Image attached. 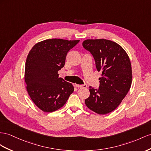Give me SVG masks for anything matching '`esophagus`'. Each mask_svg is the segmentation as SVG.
<instances>
[{
	"instance_id": "esophagus-1",
	"label": "esophagus",
	"mask_w": 151,
	"mask_h": 151,
	"mask_svg": "<svg viewBox=\"0 0 151 151\" xmlns=\"http://www.w3.org/2000/svg\"><path fill=\"white\" fill-rule=\"evenodd\" d=\"M75 87H77V88H82V87L86 88V87H87V85H86V84H84V85H78V84H75Z\"/></svg>"
}]
</instances>
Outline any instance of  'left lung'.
<instances>
[{
  "label": "left lung",
  "mask_w": 151,
  "mask_h": 151,
  "mask_svg": "<svg viewBox=\"0 0 151 151\" xmlns=\"http://www.w3.org/2000/svg\"><path fill=\"white\" fill-rule=\"evenodd\" d=\"M83 48L90 52L98 71H102L99 87H89L90 96L86 106L94 112L105 115L116 109L129 91L132 70L129 58L116 42L100 39L85 40Z\"/></svg>",
  "instance_id": "8db88e82"
}]
</instances>
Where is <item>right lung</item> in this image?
I'll list each match as a JSON object with an SVG mask.
<instances>
[{"instance_id": "add662e5", "label": "right lung", "mask_w": 151, "mask_h": 151, "mask_svg": "<svg viewBox=\"0 0 151 151\" xmlns=\"http://www.w3.org/2000/svg\"><path fill=\"white\" fill-rule=\"evenodd\" d=\"M80 40L50 39L37 42L29 52L25 69L27 91L34 103L45 112L63 107L73 92L71 83L59 78L68 52Z\"/></svg>"}]
</instances>
